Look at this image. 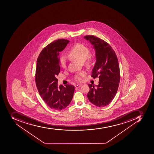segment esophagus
Returning a JSON list of instances; mask_svg holds the SVG:
<instances>
[{"label":"esophagus","instance_id":"1","mask_svg":"<svg viewBox=\"0 0 154 154\" xmlns=\"http://www.w3.org/2000/svg\"><path fill=\"white\" fill-rule=\"evenodd\" d=\"M81 86H82V84H77L75 85V87L76 88H79Z\"/></svg>","mask_w":154,"mask_h":154}]
</instances>
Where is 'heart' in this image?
<instances>
[{
  "label": "heart",
  "mask_w": 154,
  "mask_h": 154,
  "mask_svg": "<svg viewBox=\"0 0 154 154\" xmlns=\"http://www.w3.org/2000/svg\"><path fill=\"white\" fill-rule=\"evenodd\" d=\"M89 49L86 46L82 44H75L71 48L70 51L68 52L67 56L70 59L79 61L80 63H83L89 54ZM93 60V56H90L88 58L86 64L87 65L91 64ZM60 66L61 67L65 68L66 66V63L65 59L62 57L60 60ZM85 75L84 72H80L79 74H76L75 76V79L77 81H80L82 80L83 77Z\"/></svg>",
  "instance_id": "b5f03b06"
}]
</instances>
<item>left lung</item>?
Instances as JSON below:
<instances>
[{
  "label": "left lung",
  "mask_w": 154,
  "mask_h": 154,
  "mask_svg": "<svg viewBox=\"0 0 154 154\" xmlns=\"http://www.w3.org/2000/svg\"><path fill=\"white\" fill-rule=\"evenodd\" d=\"M90 42L95 51L96 63L91 77L99 79V84H89L87 94L89 101L99 107L109 105L115 97L120 80L119 63L115 51L104 40L93 35L84 37Z\"/></svg>",
  "instance_id": "obj_1"
}]
</instances>
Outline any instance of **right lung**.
<instances>
[{
	"label": "right lung",
	"instance_id": "right-lung-1",
	"mask_svg": "<svg viewBox=\"0 0 154 154\" xmlns=\"http://www.w3.org/2000/svg\"><path fill=\"white\" fill-rule=\"evenodd\" d=\"M59 39L42 50L37 60L35 82L40 95L46 105L53 110H61L69 105L74 95L75 87L58 85L56 78L60 72L59 54L69 43Z\"/></svg>",
	"mask_w": 154,
	"mask_h": 154
}]
</instances>
